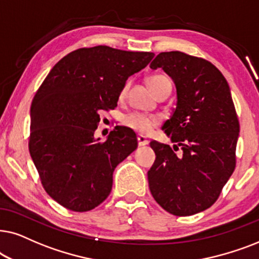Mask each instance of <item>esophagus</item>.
<instances>
[{"label": "esophagus", "mask_w": 259, "mask_h": 259, "mask_svg": "<svg viewBox=\"0 0 259 259\" xmlns=\"http://www.w3.org/2000/svg\"><path fill=\"white\" fill-rule=\"evenodd\" d=\"M137 141H139V146H147V144L149 143V140H148V137L144 136V135L137 136Z\"/></svg>", "instance_id": "obj_1"}]
</instances>
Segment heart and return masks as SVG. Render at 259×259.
<instances>
[{
  "label": "heart",
  "instance_id": "b5f03b06",
  "mask_svg": "<svg viewBox=\"0 0 259 259\" xmlns=\"http://www.w3.org/2000/svg\"><path fill=\"white\" fill-rule=\"evenodd\" d=\"M147 84L154 94H156L158 90H161L165 85L171 86L169 79L165 77V75H162V74L151 75V77L147 79ZM126 86L127 85H125V88L123 89L122 95L125 94ZM123 122L126 126L132 127V129L136 130V132H139L141 134H147L150 132L151 127L155 126L158 123V117L143 115V113H140V112H134L124 117Z\"/></svg>",
  "mask_w": 259,
  "mask_h": 259
}]
</instances>
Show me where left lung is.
Returning <instances> with one entry per match:
<instances>
[{
	"mask_svg": "<svg viewBox=\"0 0 259 259\" xmlns=\"http://www.w3.org/2000/svg\"><path fill=\"white\" fill-rule=\"evenodd\" d=\"M150 68H162L177 88V108L162 125L175 149L150 142L151 195L170 214H195L214 204L236 167L239 122L230 86L209 61L179 51L162 52Z\"/></svg>",
	"mask_w": 259,
	"mask_h": 259,
	"instance_id": "1",
	"label": "left lung"
}]
</instances>
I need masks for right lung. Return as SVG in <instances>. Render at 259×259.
<instances>
[{"label":"right lung","instance_id":"obj_1","mask_svg":"<svg viewBox=\"0 0 259 259\" xmlns=\"http://www.w3.org/2000/svg\"><path fill=\"white\" fill-rule=\"evenodd\" d=\"M154 53L108 46L79 48L58 61L30 106L29 153L45 191L67 209L86 212L112 188L117 164L137 148L134 130L117 125L96 139L99 112L115 109L130 75Z\"/></svg>","mask_w":259,"mask_h":259}]
</instances>
